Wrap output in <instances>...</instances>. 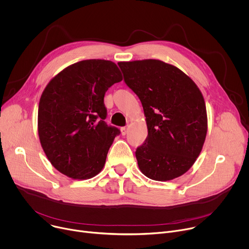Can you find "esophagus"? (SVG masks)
Wrapping results in <instances>:
<instances>
[{
	"label": "esophagus",
	"mask_w": 249,
	"mask_h": 249,
	"mask_svg": "<svg viewBox=\"0 0 249 249\" xmlns=\"http://www.w3.org/2000/svg\"><path fill=\"white\" fill-rule=\"evenodd\" d=\"M127 132H128V127H122V128H121V134H122L123 136L126 135Z\"/></svg>",
	"instance_id": "obj_1"
}]
</instances>
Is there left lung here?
I'll use <instances>...</instances> for the list:
<instances>
[{"label": "left lung", "instance_id": "1", "mask_svg": "<svg viewBox=\"0 0 249 249\" xmlns=\"http://www.w3.org/2000/svg\"><path fill=\"white\" fill-rule=\"evenodd\" d=\"M124 82L139 97L148 137L136 150L141 171L166 181L185 173L199 157L207 134L203 95L182 71L160 60L119 62Z\"/></svg>", "mask_w": 249, "mask_h": 249}]
</instances>
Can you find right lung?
Returning a JSON list of instances; mask_svg holds the SVG:
<instances>
[{
  "mask_svg": "<svg viewBox=\"0 0 249 249\" xmlns=\"http://www.w3.org/2000/svg\"><path fill=\"white\" fill-rule=\"evenodd\" d=\"M122 81L107 60H85L64 69L45 88L38 107V135L51 164L74 179L102 169L117 127L104 121V94Z\"/></svg>",
  "mask_w": 249,
  "mask_h": 249,
  "instance_id": "obj_1",
  "label": "right lung"
}]
</instances>
